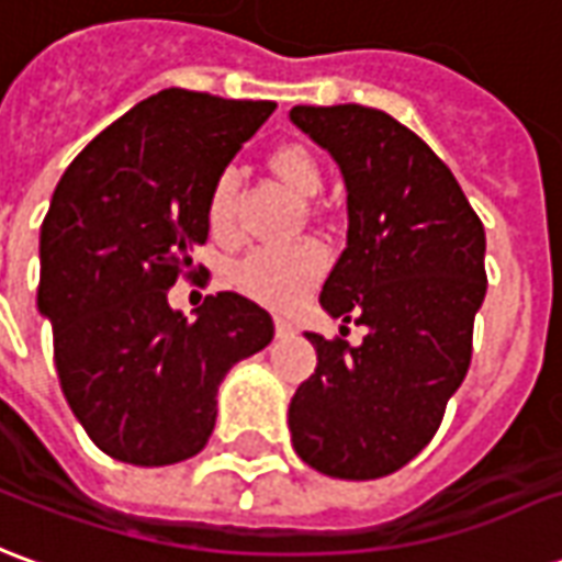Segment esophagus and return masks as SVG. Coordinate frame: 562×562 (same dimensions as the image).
<instances>
[{"label": "esophagus", "mask_w": 562, "mask_h": 562, "mask_svg": "<svg viewBox=\"0 0 562 562\" xmlns=\"http://www.w3.org/2000/svg\"><path fill=\"white\" fill-rule=\"evenodd\" d=\"M274 333H278V338L293 336V324H290V321H284V317H278V321H274Z\"/></svg>", "instance_id": "obj_1"}]
</instances>
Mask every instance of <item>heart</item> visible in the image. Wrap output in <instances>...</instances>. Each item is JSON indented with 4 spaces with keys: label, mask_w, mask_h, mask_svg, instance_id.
Returning <instances> with one entry per match:
<instances>
[{
    "label": "heart",
    "mask_w": 562,
    "mask_h": 562,
    "mask_svg": "<svg viewBox=\"0 0 562 562\" xmlns=\"http://www.w3.org/2000/svg\"><path fill=\"white\" fill-rule=\"evenodd\" d=\"M269 172L288 187L293 196L314 199L324 190V162L305 145H281L269 154ZM209 233L221 245H233L238 238L236 226V175L224 172L209 190L205 202ZM326 250L317 241H293V245H269L250 250L236 266V284L254 300L272 308H290L324 278Z\"/></svg>",
    "instance_id": "heart-1"
}]
</instances>
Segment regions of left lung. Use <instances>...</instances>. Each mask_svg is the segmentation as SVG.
Instances as JSON below:
<instances>
[{
    "instance_id": "obj_1",
    "label": "left lung",
    "mask_w": 562,
    "mask_h": 562,
    "mask_svg": "<svg viewBox=\"0 0 562 562\" xmlns=\"http://www.w3.org/2000/svg\"><path fill=\"white\" fill-rule=\"evenodd\" d=\"M290 121L348 184V248L321 305L369 329L357 348L308 333L317 369L290 402L293 448L333 479H384L427 448L469 372L484 224L432 147L384 111L296 105Z\"/></svg>"
}]
</instances>
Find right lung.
<instances>
[{
	"label": "right lung",
	"mask_w": 562,
	"mask_h": 562,
	"mask_svg": "<svg viewBox=\"0 0 562 562\" xmlns=\"http://www.w3.org/2000/svg\"><path fill=\"white\" fill-rule=\"evenodd\" d=\"M274 111L169 87L83 147L42 224L38 312L54 326L59 387L99 451L133 465L196 457L224 375L274 336L241 293L205 296L196 321L169 305L205 278V202L226 162Z\"/></svg>",
	"instance_id": "1"
}]
</instances>
